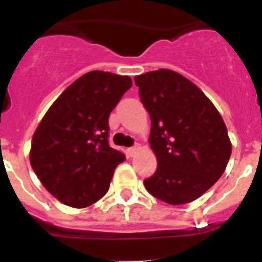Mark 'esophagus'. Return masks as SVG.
I'll return each instance as SVG.
<instances>
[{"label":"esophagus","mask_w":262,"mask_h":262,"mask_svg":"<svg viewBox=\"0 0 262 262\" xmlns=\"http://www.w3.org/2000/svg\"><path fill=\"white\" fill-rule=\"evenodd\" d=\"M138 151H139L138 145H135V147H131V148H128V155L129 156H134V155H135Z\"/></svg>","instance_id":"obj_1"}]
</instances>
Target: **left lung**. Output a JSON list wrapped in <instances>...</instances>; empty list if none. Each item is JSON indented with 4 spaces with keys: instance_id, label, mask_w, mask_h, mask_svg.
I'll return each instance as SVG.
<instances>
[{
    "instance_id": "8db88e82",
    "label": "left lung",
    "mask_w": 262,
    "mask_h": 262,
    "mask_svg": "<svg viewBox=\"0 0 262 262\" xmlns=\"http://www.w3.org/2000/svg\"><path fill=\"white\" fill-rule=\"evenodd\" d=\"M135 84L151 117L148 142L157 159L145 189L169 205L193 202L221 178L230 160L223 118L200 88L174 71L147 72Z\"/></svg>"
}]
</instances>
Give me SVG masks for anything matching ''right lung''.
Returning a JSON list of instances; mask_svg holds the SVG:
<instances>
[{
  "label": "right lung",
  "instance_id": "obj_1",
  "mask_svg": "<svg viewBox=\"0 0 262 262\" xmlns=\"http://www.w3.org/2000/svg\"><path fill=\"white\" fill-rule=\"evenodd\" d=\"M131 85L128 76L88 72L57 97L36 127L30 163L64 205L84 209L107 193L114 169L126 160L108 145V117Z\"/></svg>",
  "mask_w": 262,
  "mask_h": 262
}]
</instances>
